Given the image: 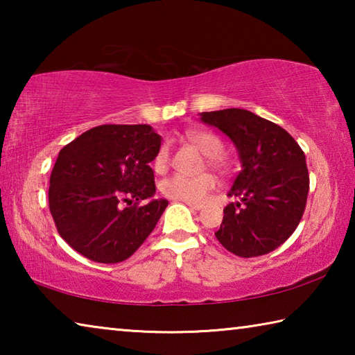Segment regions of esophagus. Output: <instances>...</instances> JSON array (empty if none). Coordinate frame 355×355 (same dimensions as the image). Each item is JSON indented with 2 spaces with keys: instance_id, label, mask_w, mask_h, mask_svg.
I'll use <instances>...</instances> for the list:
<instances>
[{
  "instance_id": "34e87169",
  "label": "esophagus",
  "mask_w": 355,
  "mask_h": 355,
  "mask_svg": "<svg viewBox=\"0 0 355 355\" xmlns=\"http://www.w3.org/2000/svg\"><path fill=\"white\" fill-rule=\"evenodd\" d=\"M183 203H184V205H188L189 208H192V209H197V211H199V209H202V208H203V203H200V202H189V200H183Z\"/></svg>"
}]
</instances>
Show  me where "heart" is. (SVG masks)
Segmentation results:
<instances>
[{
  "label": "heart",
  "mask_w": 355,
  "mask_h": 355,
  "mask_svg": "<svg viewBox=\"0 0 355 355\" xmlns=\"http://www.w3.org/2000/svg\"><path fill=\"white\" fill-rule=\"evenodd\" d=\"M188 139L191 144H194L197 150L207 156L209 166L213 167H220L222 166V152H224V146L219 137L214 135L205 133V131H189ZM167 164H169V146L163 144L158 148V152L155 155L153 159V167L156 172H164L167 169ZM214 178L209 173H203V175L197 177H186V175H172L161 182V192L164 196L171 197V199L175 200H189V202H197L203 199V196L207 194L208 191L214 188Z\"/></svg>",
  "instance_id": "b5f03b06"
}]
</instances>
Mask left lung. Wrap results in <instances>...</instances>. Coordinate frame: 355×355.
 <instances>
[{"label": "left lung", "instance_id": "1", "mask_svg": "<svg viewBox=\"0 0 355 355\" xmlns=\"http://www.w3.org/2000/svg\"><path fill=\"white\" fill-rule=\"evenodd\" d=\"M203 123L235 146L241 171L214 233L224 248L243 258L269 254L293 235L309 196L305 155L291 135L248 110L200 112Z\"/></svg>", "mask_w": 355, "mask_h": 355}]
</instances>
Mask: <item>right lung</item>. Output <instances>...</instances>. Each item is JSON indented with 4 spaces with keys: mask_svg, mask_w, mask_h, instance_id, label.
<instances>
[{
    "mask_svg": "<svg viewBox=\"0 0 355 355\" xmlns=\"http://www.w3.org/2000/svg\"><path fill=\"white\" fill-rule=\"evenodd\" d=\"M159 147L150 125H100L59 152L48 203L71 249L92 261L119 263L141 248L169 203L152 199L148 164ZM142 200L149 202L139 207Z\"/></svg>",
    "mask_w": 355,
    "mask_h": 355,
    "instance_id": "add662e5",
    "label": "right lung"
}]
</instances>
